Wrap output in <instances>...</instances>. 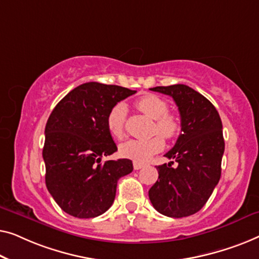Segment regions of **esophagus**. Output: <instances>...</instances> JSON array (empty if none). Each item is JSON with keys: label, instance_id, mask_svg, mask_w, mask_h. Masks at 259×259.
<instances>
[{"label": "esophagus", "instance_id": "esophagus-1", "mask_svg": "<svg viewBox=\"0 0 259 259\" xmlns=\"http://www.w3.org/2000/svg\"><path fill=\"white\" fill-rule=\"evenodd\" d=\"M144 166V164H142V163H138V162H134V169L135 170H140L142 167Z\"/></svg>", "mask_w": 259, "mask_h": 259}]
</instances>
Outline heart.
<instances>
[{
    "instance_id": "obj_1",
    "label": "heart",
    "mask_w": 259,
    "mask_h": 259,
    "mask_svg": "<svg viewBox=\"0 0 259 259\" xmlns=\"http://www.w3.org/2000/svg\"><path fill=\"white\" fill-rule=\"evenodd\" d=\"M136 107L144 115L155 119L152 131L162 134L165 138H174L181 130V124L177 116L167 112V104L164 101L154 95H147L138 98ZM126 107L123 103H117L108 112L107 128L112 137L121 140L125 135ZM164 147V141L159 135L142 140H128L119 145V152L123 157L133 159L135 162H145L151 155L156 154Z\"/></svg>"
}]
</instances>
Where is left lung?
<instances>
[{"instance_id":"8db88e82","label":"left lung","mask_w":259,"mask_h":259,"mask_svg":"<svg viewBox=\"0 0 259 259\" xmlns=\"http://www.w3.org/2000/svg\"><path fill=\"white\" fill-rule=\"evenodd\" d=\"M150 90L174 98L181 115L182 133L164 155L172 161L156 166L158 180L149 190V198L164 216H190L205 205L220 182L225 147L220 114L207 98L185 84Z\"/></svg>"}]
</instances>
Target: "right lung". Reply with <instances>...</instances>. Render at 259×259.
<instances>
[{"instance_id":"1","label":"right lung","mask_w":259,"mask_h":259,"mask_svg":"<svg viewBox=\"0 0 259 259\" xmlns=\"http://www.w3.org/2000/svg\"><path fill=\"white\" fill-rule=\"evenodd\" d=\"M136 90L88 82L72 89L50 114L46 125L43 159L46 185L64 212L94 218L114 203L119 178L133 171L121 158L102 162L117 151L107 123L110 109Z\"/></svg>"}]
</instances>
